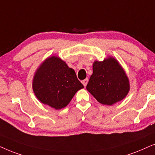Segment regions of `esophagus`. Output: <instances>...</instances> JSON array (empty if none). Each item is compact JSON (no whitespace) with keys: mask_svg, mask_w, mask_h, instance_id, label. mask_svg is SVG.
<instances>
[{"mask_svg":"<svg viewBox=\"0 0 155 155\" xmlns=\"http://www.w3.org/2000/svg\"><path fill=\"white\" fill-rule=\"evenodd\" d=\"M88 78H86V79L83 80V81H81V83L83 84V85L84 86H86V85H87V84H88Z\"/></svg>","mask_w":155,"mask_h":155,"instance_id":"esophagus-1","label":"esophagus"}]
</instances>
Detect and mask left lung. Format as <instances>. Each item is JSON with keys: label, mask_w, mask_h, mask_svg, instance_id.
I'll list each match as a JSON object with an SVG mask.
<instances>
[{"label": "left lung", "mask_w": 155, "mask_h": 155, "mask_svg": "<svg viewBox=\"0 0 155 155\" xmlns=\"http://www.w3.org/2000/svg\"><path fill=\"white\" fill-rule=\"evenodd\" d=\"M86 89L100 104L112 106L128 94L129 79L118 61L109 57L93 64V74Z\"/></svg>", "instance_id": "1"}]
</instances>
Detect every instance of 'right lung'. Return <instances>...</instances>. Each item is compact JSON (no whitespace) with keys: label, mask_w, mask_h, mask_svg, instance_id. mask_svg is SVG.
I'll use <instances>...</instances> for the list:
<instances>
[{"label":"right lung","mask_w":155,"mask_h":155,"mask_svg":"<svg viewBox=\"0 0 155 155\" xmlns=\"http://www.w3.org/2000/svg\"><path fill=\"white\" fill-rule=\"evenodd\" d=\"M83 88L74 70L56 56L43 61L32 81L33 91L38 100L56 110L67 106L76 93Z\"/></svg>","instance_id":"obj_1"}]
</instances>
